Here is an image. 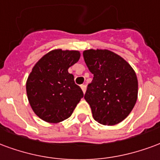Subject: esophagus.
<instances>
[{
	"mask_svg": "<svg viewBox=\"0 0 160 160\" xmlns=\"http://www.w3.org/2000/svg\"><path fill=\"white\" fill-rule=\"evenodd\" d=\"M81 88H82V92H83V93H85V91H86V85L82 84L81 85Z\"/></svg>",
	"mask_w": 160,
	"mask_h": 160,
	"instance_id": "1",
	"label": "esophagus"
}]
</instances>
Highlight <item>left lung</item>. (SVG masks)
<instances>
[{
  "mask_svg": "<svg viewBox=\"0 0 160 160\" xmlns=\"http://www.w3.org/2000/svg\"><path fill=\"white\" fill-rule=\"evenodd\" d=\"M82 54L94 74L84 95L94 119L104 125L122 122L137 100L136 72L122 57L109 50H86Z\"/></svg>",
  "mask_w": 160,
  "mask_h": 160,
  "instance_id": "8db88e82",
  "label": "left lung"
}]
</instances>
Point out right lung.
I'll list each match as a JSON object with an SVG mask.
<instances>
[{
  "mask_svg": "<svg viewBox=\"0 0 160 160\" xmlns=\"http://www.w3.org/2000/svg\"><path fill=\"white\" fill-rule=\"evenodd\" d=\"M78 51L56 49L35 65L26 82L30 105L38 117L48 123L68 118L83 93L68 68L78 61Z\"/></svg>",
  "mask_w": 160,
  "mask_h": 160,
  "instance_id": "right-lung-1",
  "label": "right lung"
}]
</instances>
